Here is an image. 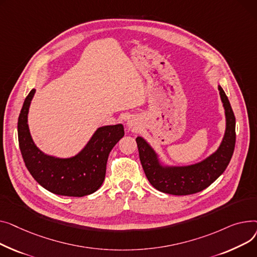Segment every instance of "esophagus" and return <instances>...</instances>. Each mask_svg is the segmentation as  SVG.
Segmentation results:
<instances>
[{"mask_svg":"<svg viewBox=\"0 0 257 257\" xmlns=\"http://www.w3.org/2000/svg\"><path fill=\"white\" fill-rule=\"evenodd\" d=\"M127 126H128L130 128H132L133 131L137 130V126H136V124H135V122L133 121V120H128V121H127Z\"/></svg>","mask_w":257,"mask_h":257,"instance_id":"1","label":"esophagus"}]
</instances>
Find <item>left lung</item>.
<instances>
[{"label": "left lung", "mask_w": 257, "mask_h": 257, "mask_svg": "<svg viewBox=\"0 0 257 257\" xmlns=\"http://www.w3.org/2000/svg\"><path fill=\"white\" fill-rule=\"evenodd\" d=\"M218 89L225 109L226 131L217 152L202 162L184 167H164L152 146L141 137L136 139L145 175L157 190L177 196L198 193L212 185L227 168L235 145V117L224 90L221 86Z\"/></svg>", "instance_id": "8db88e82"}]
</instances>
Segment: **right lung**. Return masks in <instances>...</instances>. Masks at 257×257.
<instances>
[{"label":"right lung","mask_w":257,"mask_h":257,"mask_svg":"<svg viewBox=\"0 0 257 257\" xmlns=\"http://www.w3.org/2000/svg\"><path fill=\"white\" fill-rule=\"evenodd\" d=\"M35 89L26 97L18 122L19 144L25 165L36 182L48 191L83 197L103 183L109 154L124 136L122 124L98 127L80 154L69 159L44 155L34 144L28 126V112Z\"/></svg>","instance_id":"right-lung-1"}]
</instances>
